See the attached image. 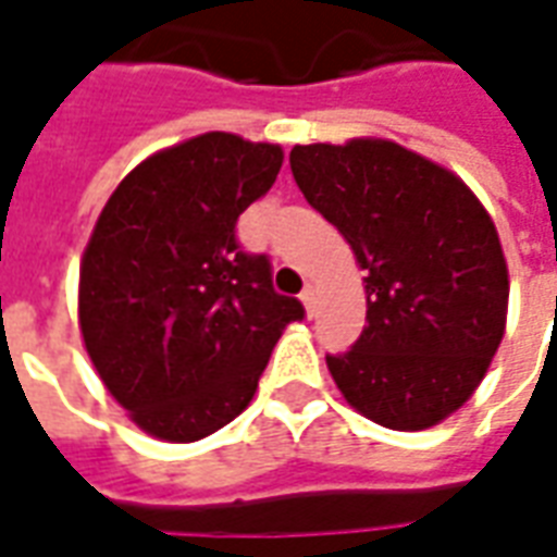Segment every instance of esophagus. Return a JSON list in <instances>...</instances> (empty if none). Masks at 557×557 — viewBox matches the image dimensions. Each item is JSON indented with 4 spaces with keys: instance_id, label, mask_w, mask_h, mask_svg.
I'll use <instances>...</instances> for the list:
<instances>
[{
    "instance_id": "obj_1",
    "label": "esophagus",
    "mask_w": 557,
    "mask_h": 557,
    "mask_svg": "<svg viewBox=\"0 0 557 557\" xmlns=\"http://www.w3.org/2000/svg\"><path fill=\"white\" fill-rule=\"evenodd\" d=\"M301 301H304V307H307V313H313V304H315V289H313V286H304Z\"/></svg>"
}]
</instances>
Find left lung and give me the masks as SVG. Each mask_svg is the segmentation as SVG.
I'll return each instance as SVG.
<instances>
[{
  "label": "left lung",
  "instance_id": "1",
  "mask_svg": "<svg viewBox=\"0 0 557 557\" xmlns=\"http://www.w3.org/2000/svg\"><path fill=\"white\" fill-rule=\"evenodd\" d=\"M292 175L363 268L367 327L327 370L387 430L454 414L490 370L507 322L495 223L462 178L391 139L295 146Z\"/></svg>",
  "mask_w": 557,
  "mask_h": 557
}]
</instances>
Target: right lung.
<instances>
[{
    "mask_svg": "<svg viewBox=\"0 0 557 557\" xmlns=\"http://www.w3.org/2000/svg\"><path fill=\"white\" fill-rule=\"evenodd\" d=\"M283 148L202 134L127 172L79 265V331L131 420L163 442H199L253 399L274 343L304 319L265 253L235 223L268 194Z\"/></svg>",
    "mask_w": 557,
    "mask_h": 557,
    "instance_id": "1",
    "label": "right lung"
}]
</instances>
